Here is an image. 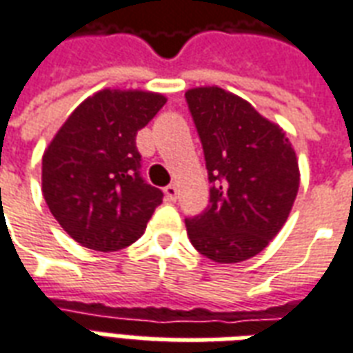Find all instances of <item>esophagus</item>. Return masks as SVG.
<instances>
[{"label":"esophagus","instance_id":"obj_1","mask_svg":"<svg viewBox=\"0 0 353 353\" xmlns=\"http://www.w3.org/2000/svg\"><path fill=\"white\" fill-rule=\"evenodd\" d=\"M164 194H166V199L168 200H176L177 199L176 185H168V187H164Z\"/></svg>","mask_w":353,"mask_h":353}]
</instances>
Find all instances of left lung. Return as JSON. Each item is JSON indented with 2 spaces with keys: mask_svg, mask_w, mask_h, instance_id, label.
I'll return each instance as SVG.
<instances>
[{
  "mask_svg": "<svg viewBox=\"0 0 353 353\" xmlns=\"http://www.w3.org/2000/svg\"><path fill=\"white\" fill-rule=\"evenodd\" d=\"M204 147L210 206L185 219L194 250L232 265L270 244L299 192V161L280 124L219 87L185 92Z\"/></svg>",
  "mask_w": 353,
  "mask_h": 353,
  "instance_id": "8db88e82",
  "label": "left lung"
}]
</instances>
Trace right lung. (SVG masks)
Listing matches in <instances>:
<instances>
[{"label": "right lung", "mask_w": 353, "mask_h": 353, "mask_svg": "<svg viewBox=\"0 0 353 353\" xmlns=\"http://www.w3.org/2000/svg\"><path fill=\"white\" fill-rule=\"evenodd\" d=\"M166 96L103 88L81 101L43 153L41 191L70 236L94 252L134 244L162 191L139 176L136 134Z\"/></svg>", "instance_id": "obj_1"}]
</instances>
